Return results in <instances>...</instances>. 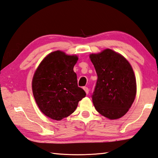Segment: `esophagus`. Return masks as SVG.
I'll return each mask as SVG.
<instances>
[{
	"mask_svg": "<svg viewBox=\"0 0 158 158\" xmlns=\"http://www.w3.org/2000/svg\"><path fill=\"white\" fill-rule=\"evenodd\" d=\"M83 89H84V90H85L86 94H88L89 93V89H88V87H83Z\"/></svg>",
	"mask_w": 158,
	"mask_h": 158,
	"instance_id": "obj_1",
	"label": "esophagus"
}]
</instances>
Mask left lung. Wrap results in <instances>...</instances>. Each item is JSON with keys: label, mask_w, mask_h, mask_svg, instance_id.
Listing matches in <instances>:
<instances>
[{"label": "left lung", "mask_w": 158, "mask_h": 158, "mask_svg": "<svg viewBox=\"0 0 158 158\" xmlns=\"http://www.w3.org/2000/svg\"><path fill=\"white\" fill-rule=\"evenodd\" d=\"M98 78L92 94L95 109L110 119L125 115L136 94L134 73L126 59L111 49L89 55Z\"/></svg>", "instance_id": "1"}]
</instances>
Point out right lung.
Returning a JSON list of instances; mask_svg holds the SVG:
<instances>
[{
	"mask_svg": "<svg viewBox=\"0 0 158 158\" xmlns=\"http://www.w3.org/2000/svg\"><path fill=\"white\" fill-rule=\"evenodd\" d=\"M76 55L57 51L40 63L32 81L33 97L41 112L51 119L61 120L75 112L85 92L77 85L73 68Z\"/></svg>",
	"mask_w": 158,
	"mask_h": 158,
	"instance_id": "right-lung-1",
	"label": "right lung"
}]
</instances>
